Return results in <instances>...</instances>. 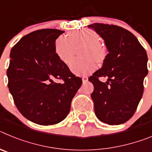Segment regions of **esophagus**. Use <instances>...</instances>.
Here are the masks:
<instances>
[{
	"instance_id": "obj_1",
	"label": "esophagus",
	"mask_w": 152,
	"mask_h": 152,
	"mask_svg": "<svg viewBox=\"0 0 152 152\" xmlns=\"http://www.w3.org/2000/svg\"><path fill=\"white\" fill-rule=\"evenodd\" d=\"M88 80V77H87V76H83L82 77V80H83V82H87Z\"/></svg>"
}]
</instances>
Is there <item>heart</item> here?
<instances>
[{
    "label": "heart",
    "mask_w": 152,
    "mask_h": 152,
    "mask_svg": "<svg viewBox=\"0 0 152 152\" xmlns=\"http://www.w3.org/2000/svg\"><path fill=\"white\" fill-rule=\"evenodd\" d=\"M83 58L75 59L70 63V69L77 75H88L94 71L95 62L101 64L106 58L107 51L100 43V36L94 30L83 29L70 33L68 38L59 36L56 39L55 49L59 59L65 64L72 60L75 49H79Z\"/></svg>",
    "instance_id": "obj_1"
}]
</instances>
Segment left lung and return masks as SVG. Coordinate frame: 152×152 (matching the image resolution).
Here are the masks:
<instances>
[{"label":"left lung","mask_w":152,"mask_h":152,"mask_svg":"<svg viewBox=\"0 0 152 152\" xmlns=\"http://www.w3.org/2000/svg\"><path fill=\"white\" fill-rule=\"evenodd\" d=\"M88 27L104 40L109 53L103 66L89 77L96 117L109 125L123 124L133 116L142 99L148 75V56L131 32L123 27L93 23ZM108 78L106 83L98 79Z\"/></svg>","instance_id":"left-lung-1"}]
</instances>
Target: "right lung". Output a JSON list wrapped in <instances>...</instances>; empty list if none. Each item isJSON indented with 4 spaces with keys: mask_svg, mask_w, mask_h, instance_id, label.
Wrapping results in <instances>:
<instances>
[{
    "mask_svg": "<svg viewBox=\"0 0 152 152\" xmlns=\"http://www.w3.org/2000/svg\"><path fill=\"white\" fill-rule=\"evenodd\" d=\"M64 33L56 29L34 31L10 52L8 88L20 113L36 124L54 125L65 119L82 84V79L56 53V40ZM58 80L61 83L55 81Z\"/></svg>",
    "mask_w": 152,
    "mask_h": 152,
    "instance_id": "right-lung-1",
    "label": "right lung"
}]
</instances>
